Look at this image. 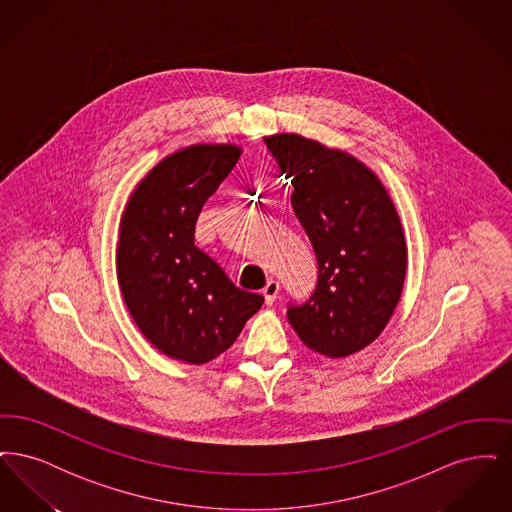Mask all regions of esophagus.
I'll use <instances>...</instances> for the list:
<instances>
[{
	"instance_id": "34e87169",
	"label": "esophagus",
	"mask_w": 512,
	"mask_h": 512,
	"mask_svg": "<svg viewBox=\"0 0 512 512\" xmlns=\"http://www.w3.org/2000/svg\"><path fill=\"white\" fill-rule=\"evenodd\" d=\"M278 292H280V284L276 282V280H268L267 286L263 288V295H265V303L267 305H272L274 301H276V297H278Z\"/></svg>"
}]
</instances>
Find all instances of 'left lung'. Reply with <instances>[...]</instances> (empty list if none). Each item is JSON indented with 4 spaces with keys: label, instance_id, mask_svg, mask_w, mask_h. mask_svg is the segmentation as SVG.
<instances>
[{
    "label": "left lung",
    "instance_id": "1",
    "mask_svg": "<svg viewBox=\"0 0 512 512\" xmlns=\"http://www.w3.org/2000/svg\"><path fill=\"white\" fill-rule=\"evenodd\" d=\"M292 180L293 213L318 261L315 293L290 305L301 341L330 359L349 357L376 340L399 303L407 242L380 178L353 155L299 134L265 138Z\"/></svg>",
    "mask_w": 512,
    "mask_h": 512
}]
</instances>
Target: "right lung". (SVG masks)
<instances>
[{"mask_svg":"<svg viewBox=\"0 0 512 512\" xmlns=\"http://www.w3.org/2000/svg\"><path fill=\"white\" fill-rule=\"evenodd\" d=\"M242 155L234 144H195L159 161L122 211L117 278L130 317L167 357L205 365L240 336L263 295L236 288L195 247V222Z\"/></svg>","mask_w":512,"mask_h":512,"instance_id":"add662e5","label":"right lung"}]
</instances>
